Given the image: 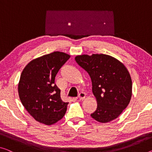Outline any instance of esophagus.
<instances>
[{
    "instance_id": "1",
    "label": "esophagus",
    "mask_w": 152,
    "mask_h": 152,
    "mask_svg": "<svg viewBox=\"0 0 152 152\" xmlns=\"http://www.w3.org/2000/svg\"><path fill=\"white\" fill-rule=\"evenodd\" d=\"M78 98H79V100H83L86 98V94L84 92H80V93H79V94L78 95Z\"/></svg>"
}]
</instances>
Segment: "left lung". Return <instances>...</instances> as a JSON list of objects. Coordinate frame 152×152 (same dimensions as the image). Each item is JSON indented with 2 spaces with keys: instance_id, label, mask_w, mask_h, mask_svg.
<instances>
[{
  "instance_id": "obj_1",
  "label": "left lung",
  "mask_w": 152,
  "mask_h": 152,
  "mask_svg": "<svg viewBox=\"0 0 152 152\" xmlns=\"http://www.w3.org/2000/svg\"><path fill=\"white\" fill-rule=\"evenodd\" d=\"M75 60L92 81L97 108L91 117L101 123L115 120L132 96V79L126 67L116 58L102 53L77 56Z\"/></svg>"
}]
</instances>
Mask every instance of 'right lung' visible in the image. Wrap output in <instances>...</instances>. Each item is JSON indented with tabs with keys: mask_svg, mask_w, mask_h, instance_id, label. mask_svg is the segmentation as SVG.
<instances>
[{
	"mask_svg": "<svg viewBox=\"0 0 152 152\" xmlns=\"http://www.w3.org/2000/svg\"><path fill=\"white\" fill-rule=\"evenodd\" d=\"M70 57L54 52L32 60L22 71L18 83L20 99L37 122L52 125L66 113L69 102L62 101L54 82L58 71Z\"/></svg>",
	"mask_w": 152,
	"mask_h": 152,
	"instance_id": "add662e5",
	"label": "right lung"
}]
</instances>
